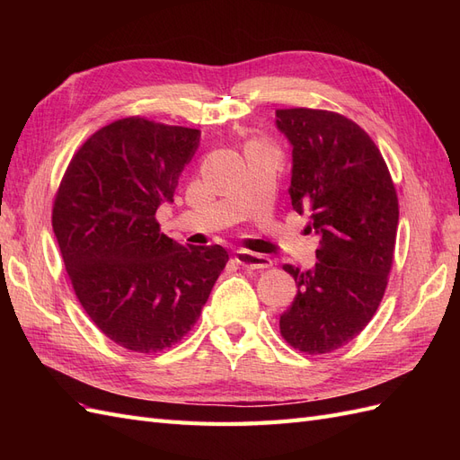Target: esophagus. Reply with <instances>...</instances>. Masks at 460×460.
Segmentation results:
<instances>
[{
	"mask_svg": "<svg viewBox=\"0 0 460 460\" xmlns=\"http://www.w3.org/2000/svg\"><path fill=\"white\" fill-rule=\"evenodd\" d=\"M235 261H238L242 267L252 269V270L272 267V261L269 257L259 255V253H252V252H245V249H240V252H235Z\"/></svg>",
	"mask_w": 460,
	"mask_h": 460,
	"instance_id": "1",
	"label": "esophagus"
}]
</instances>
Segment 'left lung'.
Instances as JSON below:
<instances>
[{
    "instance_id": "obj_1",
    "label": "left lung",
    "mask_w": 460,
    "mask_h": 460,
    "mask_svg": "<svg viewBox=\"0 0 460 460\" xmlns=\"http://www.w3.org/2000/svg\"><path fill=\"white\" fill-rule=\"evenodd\" d=\"M276 127L291 144V207L309 213L320 235L311 270L284 264L297 296L280 316L282 338L323 355L357 338L384 297L392 270L399 201L372 137L340 113L278 109Z\"/></svg>"
}]
</instances>
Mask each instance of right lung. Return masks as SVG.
<instances>
[{"label": "right lung", "instance_id": "add662e5", "mask_svg": "<svg viewBox=\"0 0 460 460\" xmlns=\"http://www.w3.org/2000/svg\"><path fill=\"white\" fill-rule=\"evenodd\" d=\"M196 128L140 117L107 124L75 153L51 225L75 294L109 340L157 353L182 340L226 267L220 245H180L155 213L199 146Z\"/></svg>", "mask_w": 460, "mask_h": 460}]
</instances>
